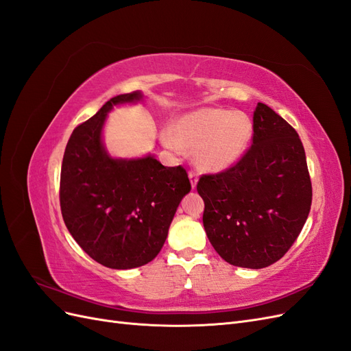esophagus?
<instances>
[{
    "label": "esophagus",
    "mask_w": 351,
    "mask_h": 351,
    "mask_svg": "<svg viewBox=\"0 0 351 351\" xmlns=\"http://www.w3.org/2000/svg\"><path fill=\"white\" fill-rule=\"evenodd\" d=\"M189 178H190V183H192V187L195 189L197 184V174L195 171H189Z\"/></svg>",
    "instance_id": "esophagus-1"
}]
</instances>
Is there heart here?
<instances>
[{
  "mask_svg": "<svg viewBox=\"0 0 351 351\" xmlns=\"http://www.w3.org/2000/svg\"><path fill=\"white\" fill-rule=\"evenodd\" d=\"M252 121L246 114L222 108H202L177 119L162 136L171 149L193 151L195 162L208 171H221L236 164L252 139Z\"/></svg>",
  "mask_w": 351,
  "mask_h": 351,
  "instance_id": "1",
  "label": "heart"
}]
</instances>
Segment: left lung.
I'll return each instance as SVG.
<instances>
[{"instance_id":"obj_1","label":"left lung","mask_w":351,"mask_h":351,"mask_svg":"<svg viewBox=\"0 0 351 351\" xmlns=\"http://www.w3.org/2000/svg\"><path fill=\"white\" fill-rule=\"evenodd\" d=\"M196 189L212 246L226 262L250 269L289 252L312 205L300 137L262 102L253 112L252 146L226 171L202 176Z\"/></svg>"}]
</instances>
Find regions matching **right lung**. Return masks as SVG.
<instances>
[{"label":"right lung","mask_w":351,"mask_h":351,"mask_svg":"<svg viewBox=\"0 0 351 351\" xmlns=\"http://www.w3.org/2000/svg\"><path fill=\"white\" fill-rule=\"evenodd\" d=\"M142 99L139 90L105 102L73 130L60 177L62 219L89 256L112 269H132L156 258L180 200L190 192L186 169L154 156L114 159L102 145V127L117 104Z\"/></svg>","instance_id":"obj_1"}]
</instances>
